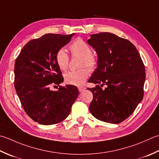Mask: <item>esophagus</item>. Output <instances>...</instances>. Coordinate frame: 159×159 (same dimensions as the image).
<instances>
[{"mask_svg":"<svg viewBox=\"0 0 159 159\" xmlns=\"http://www.w3.org/2000/svg\"><path fill=\"white\" fill-rule=\"evenodd\" d=\"M78 89H79V92H83V91H84V90H85L86 88H85V87H79V88H78Z\"/></svg>","mask_w":159,"mask_h":159,"instance_id":"34e87169","label":"esophagus"}]
</instances>
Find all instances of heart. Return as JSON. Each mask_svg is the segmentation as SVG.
Returning <instances> with one entry per match:
<instances>
[{"label":"heart","mask_w":159,"mask_h":159,"mask_svg":"<svg viewBox=\"0 0 159 159\" xmlns=\"http://www.w3.org/2000/svg\"><path fill=\"white\" fill-rule=\"evenodd\" d=\"M70 49L73 57H81L79 68L76 71H71L65 74V81L70 85L80 86L83 85L89 76V71L96 70L98 58L92 52L90 45L81 39H77L71 43ZM55 61L59 69L66 71L69 67L70 57L64 49H59L56 53Z\"/></svg>","instance_id":"1"}]
</instances>
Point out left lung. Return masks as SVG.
Here are the masks:
<instances>
[{"instance_id":"left-lung-1","label":"left lung","mask_w":159,"mask_h":159,"mask_svg":"<svg viewBox=\"0 0 159 159\" xmlns=\"http://www.w3.org/2000/svg\"><path fill=\"white\" fill-rule=\"evenodd\" d=\"M88 43L98 54V67L89 80L96 84L95 88H88L93 94L89 111L101 121L120 123L143 98L144 63L129 40L114 34H92Z\"/></svg>"}]
</instances>
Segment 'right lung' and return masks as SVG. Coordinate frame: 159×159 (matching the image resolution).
I'll return each mask as SVG.
<instances>
[{
	"instance_id": "right-lung-1",
	"label": "right lung",
	"mask_w": 159,
	"mask_h": 159,
	"mask_svg": "<svg viewBox=\"0 0 159 159\" xmlns=\"http://www.w3.org/2000/svg\"><path fill=\"white\" fill-rule=\"evenodd\" d=\"M73 35L46 34L31 40L16 59V91L26 114L39 124L54 125L65 120L79 95L78 88L71 85L59 86L57 91L50 89L52 84L63 82L55 55Z\"/></svg>"
}]
</instances>
